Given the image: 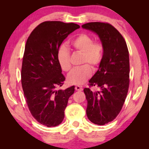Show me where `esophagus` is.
<instances>
[{
  "label": "esophagus",
  "mask_w": 149,
  "mask_h": 149,
  "mask_svg": "<svg viewBox=\"0 0 149 149\" xmlns=\"http://www.w3.org/2000/svg\"><path fill=\"white\" fill-rule=\"evenodd\" d=\"M75 89L78 91H81L83 90V88L81 86H79V85H77V86L75 87Z\"/></svg>",
  "instance_id": "obj_1"
}]
</instances>
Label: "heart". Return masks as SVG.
I'll return each mask as SVG.
<instances>
[{
	"label": "heart",
	"instance_id": "heart-1",
	"mask_svg": "<svg viewBox=\"0 0 149 149\" xmlns=\"http://www.w3.org/2000/svg\"><path fill=\"white\" fill-rule=\"evenodd\" d=\"M71 49L76 53L81 54L80 64L82 66L75 68L69 73L67 81L72 85H82L92 75V70L97 69L100 64L104 53V47L100 42H93L89 35L81 33L71 42ZM56 58L60 68L68 72L71 69L70 53L64 46L58 50Z\"/></svg>",
	"mask_w": 149,
	"mask_h": 149
}]
</instances>
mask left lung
I'll use <instances>...</instances> for the list:
<instances>
[{"mask_svg": "<svg viewBox=\"0 0 149 149\" xmlns=\"http://www.w3.org/2000/svg\"><path fill=\"white\" fill-rule=\"evenodd\" d=\"M98 35L104 47L99 70L89 82L90 86L100 87L93 92L84 91L87 100L88 119L97 125L114 120L122 110L130 85V58L127 44L120 32L108 23L90 22L82 26Z\"/></svg>", "mask_w": 149, "mask_h": 149, "instance_id": "1", "label": "left lung"}]
</instances>
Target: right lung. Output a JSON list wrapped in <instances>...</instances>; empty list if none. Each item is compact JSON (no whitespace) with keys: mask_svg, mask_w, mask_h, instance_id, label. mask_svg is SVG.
I'll list each match as a JSON object with an SVG mask.
<instances>
[{"mask_svg":"<svg viewBox=\"0 0 149 149\" xmlns=\"http://www.w3.org/2000/svg\"><path fill=\"white\" fill-rule=\"evenodd\" d=\"M79 27L74 23L45 22L27 40L21 73L24 97L33 116L47 127L62 123L69 97L74 93V86L56 89L65 80L56 53L63 41Z\"/></svg>","mask_w":149,"mask_h":149,"instance_id":"add662e5","label":"right lung"}]
</instances>
